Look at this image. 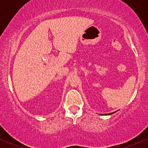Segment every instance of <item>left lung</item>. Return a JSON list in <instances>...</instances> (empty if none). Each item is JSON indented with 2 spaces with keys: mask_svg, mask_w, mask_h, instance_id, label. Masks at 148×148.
<instances>
[{
  "mask_svg": "<svg viewBox=\"0 0 148 148\" xmlns=\"http://www.w3.org/2000/svg\"><path fill=\"white\" fill-rule=\"evenodd\" d=\"M114 113H115V112H113V113H107V114H104V115H111V114H113Z\"/></svg>",
  "mask_w": 148,
  "mask_h": 148,
  "instance_id": "obj_1",
  "label": "left lung"
}]
</instances>
